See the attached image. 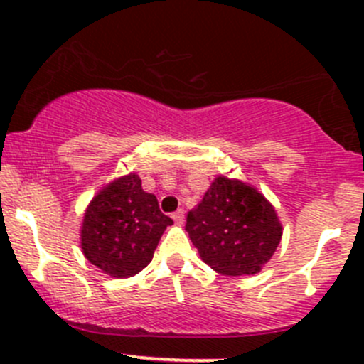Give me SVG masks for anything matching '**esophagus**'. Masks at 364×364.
<instances>
[{
	"label": "esophagus",
	"mask_w": 364,
	"mask_h": 364,
	"mask_svg": "<svg viewBox=\"0 0 364 364\" xmlns=\"http://www.w3.org/2000/svg\"><path fill=\"white\" fill-rule=\"evenodd\" d=\"M172 220H174L178 225H183V222H185V211H183V209H178L176 213H172Z\"/></svg>",
	"instance_id": "esophagus-1"
}]
</instances>
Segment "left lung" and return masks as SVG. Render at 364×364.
<instances>
[{"label":"left lung","mask_w":364,"mask_h":364,"mask_svg":"<svg viewBox=\"0 0 364 364\" xmlns=\"http://www.w3.org/2000/svg\"><path fill=\"white\" fill-rule=\"evenodd\" d=\"M185 229L204 262L229 277L259 273L282 240L277 213L262 193L223 176L188 213Z\"/></svg>","instance_id":"left-lung-1"}]
</instances>
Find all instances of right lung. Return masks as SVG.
<instances>
[{
	"instance_id": "obj_1",
	"label": "right lung",
	"mask_w": 364,
	"mask_h": 364,
	"mask_svg": "<svg viewBox=\"0 0 364 364\" xmlns=\"http://www.w3.org/2000/svg\"><path fill=\"white\" fill-rule=\"evenodd\" d=\"M172 220L160 211L153 193L142 190L137 174L105 186L84 213L80 243L86 259L114 278H128L153 259Z\"/></svg>"
}]
</instances>
